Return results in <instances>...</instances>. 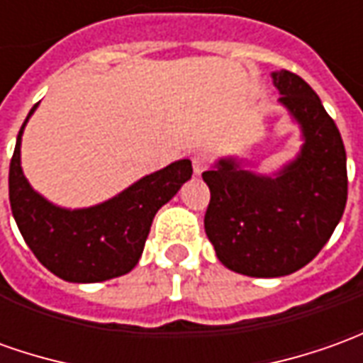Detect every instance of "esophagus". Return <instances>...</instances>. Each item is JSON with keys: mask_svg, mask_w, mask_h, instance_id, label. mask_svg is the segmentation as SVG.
Here are the masks:
<instances>
[{"mask_svg": "<svg viewBox=\"0 0 363 363\" xmlns=\"http://www.w3.org/2000/svg\"><path fill=\"white\" fill-rule=\"evenodd\" d=\"M192 169H194V174H201L208 169V157L204 152H196L192 157Z\"/></svg>", "mask_w": 363, "mask_h": 363, "instance_id": "1", "label": "esophagus"}]
</instances>
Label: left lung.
<instances>
[{"instance_id":"8db88e82","label":"left lung","mask_w":363,"mask_h":363,"mask_svg":"<svg viewBox=\"0 0 363 363\" xmlns=\"http://www.w3.org/2000/svg\"><path fill=\"white\" fill-rule=\"evenodd\" d=\"M278 103L298 123L302 147L272 174L223 157L202 172L211 189L204 230L228 270L278 278L306 266L330 240L347 201L346 149L314 89L290 71H274Z\"/></svg>"}]
</instances>
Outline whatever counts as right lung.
Returning <instances> with one entry per match:
<instances>
[{
  "label": "right lung",
  "mask_w": 363,
  "mask_h": 363,
  "mask_svg": "<svg viewBox=\"0 0 363 363\" xmlns=\"http://www.w3.org/2000/svg\"><path fill=\"white\" fill-rule=\"evenodd\" d=\"M9 164V202L17 228L35 258L61 280L91 284L130 272L139 262L150 224L192 177L189 159L150 172L129 189L89 208H63L29 184L21 169V135Z\"/></svg>",
  "instance_id": "right-lung-1"
}]
</instances>
